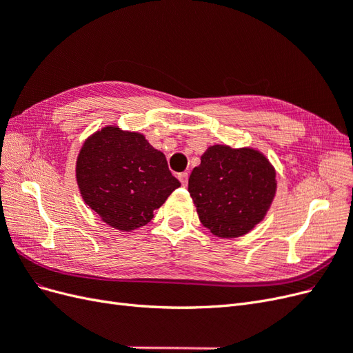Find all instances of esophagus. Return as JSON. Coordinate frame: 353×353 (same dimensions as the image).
Instances as JSON below:
<instances>
[{
    "mask_svg": "<svg viewBox=\"0 0 353 353\" xmlns=\"http://www.w3.org/2000/svg\"><path fill=\"white\" fill-rule=\"evenodd\" d=\"M178 178L181 181V184H183L184 187H187V184H188V172H181L178 175Z\"/></svg>",
    "mask_w": 353,
    "mask_h": 353,
    "instance_id": "obj_1",
    "label": "esophagus"
}]
</instances>
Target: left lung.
I'll return each instance as SVG.
<instances>
[{
    "label": "left lung",
    "instance_id": "8db88e82",
    "mask_svg": "<svg viewBox=\"0 0 353 353\" xmlns=\"http://www.w3.org/2000/svg\"><path fill=\"white\" fill-rule=\"evenodd\" d=\"M188 179L203 227L221 239L250 232L270 210L276 191L275 169L250 147L210 145Z\"/></svg>",
    "mask_w": 353,
    "mask_h": 353
}]
</instances>
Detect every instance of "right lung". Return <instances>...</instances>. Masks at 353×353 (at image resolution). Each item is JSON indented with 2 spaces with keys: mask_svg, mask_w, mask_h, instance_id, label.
<instances>
[{
  "mask_svg": "<svg viewBox=\"0 0 353 353\" xmlns=\"http://www.w3.org/2000/svg\"><path fill=\"white\" fill-rule=\"evenodd\" d=\"M83 201L119 231L144 227L181 183L166 157L140 132L101 128L85 140L77 159Z\"/></svg>",
  "mask_w": 353,
  "mask_h": 353,
  "instance_id": "1",
  "label": "right lung"
}]
</instances>
